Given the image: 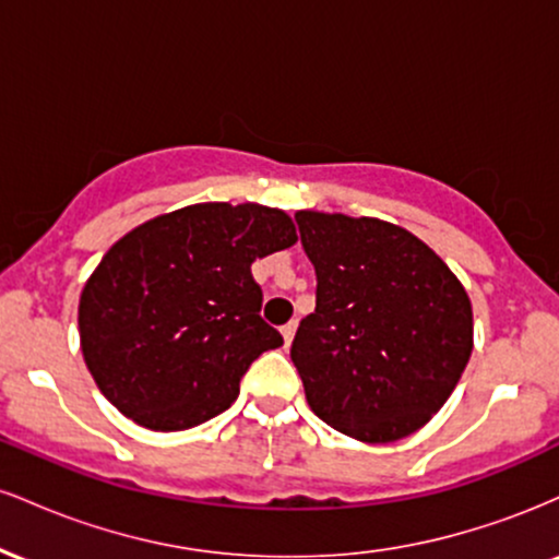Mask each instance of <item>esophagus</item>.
I'll list each match as a JSON object with an SVG mask.
<instances>
[{
	"instance_id": "34e87169",
	"label": "esophagus",
	"mask_w": 559,
	"mask_h": 559,
	"mask_svg": "<svg viewBox=\"0 0 559 559\" xmlns=\"http://www.w3.org/2000/svg\"><path fill=\"white\" fill-rule=\"evenodd\" d=\"M294 333H297V323H286L284 329H281V336H284V346H292V342H294Z\"/></svg>"
}]
</instances>
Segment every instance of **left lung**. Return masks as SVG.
<instances>
[{"label":"left lung","mask_w":559,"mask_h":559,"mask_svg":"<svg viewBox=\"0 0 559 559\" xmlns=\"http://www.w3.org/2000/svg\"><path fill=\"white\" fill-rule=\"evenodd\" d=\"M316 312L292 344L312 413L365 444L415 433L444 407L473 352V307L447 262L378 217L299 210Z\"/></svg>","instance_id":"left-lung-1"}]
</instances>
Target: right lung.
<instances>
[{"instance_id": "right-lung-1", "label": "right lung", "mask_w": 559, "mask_h": 559, "mask_svg": "<svg viewBox=\"0 0 559 559\" xmlns=\"http://www.w3.org/2000/svg\"><path fill=\"white\" fill-rule=\"evenodd\" d=\"M297 243L284 210L202 202L128 230L88 275L81 352L102 394L150 431H186L239 396L284 344L260 318L252 262Z\"/></svg>"}]
</instances>
